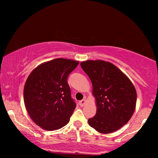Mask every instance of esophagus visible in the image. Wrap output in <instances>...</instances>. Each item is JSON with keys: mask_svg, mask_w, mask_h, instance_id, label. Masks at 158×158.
Returning <instances> with one entry per match:
<instances>
[{"mask_svg": "<svg viewBox=\"0 0 158 158\" xmlns=\"http://www.w3.org/2000/svg\"><path fill=\"white\" fill-rule=\"evenodd\" d=\"M85 103H86V100H85V98L83 99V100H81V101H79V104H80V106H81V107H83V106L85 104Z\"/></svg>", "mask_w": 158, "mask_h": 158, "instance_id": "34e87169", "label": "esophagus"}]
</instances>
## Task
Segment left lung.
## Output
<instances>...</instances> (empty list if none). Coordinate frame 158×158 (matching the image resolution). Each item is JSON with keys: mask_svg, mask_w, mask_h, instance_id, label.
<instances>
[{"mask_svg": "<svg viewBox=\"0 0 158 158\" xmlns=\"http://www.w3.org/2000/svg\"><path fill=\"white\" fill-rule=\"evenodd\" d=\"M81 66L93 85L96 114L88 124L98 132H114L132 116L137 92L129 77L117 67L103 60H86Z\"/></svg>", "mask_w": 158, "mask_h": 158, "instance_id": "1", "label": "left lung"}]
</instances>
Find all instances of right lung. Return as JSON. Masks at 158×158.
<instances>
[{
  "mask_svg": "<svg viewBox=\"0 0 158 158\" xmlns=\"http://www.w3.org/2000/svg\"><path fill=\"white\" fill-rule=\"evenodd\" d=\"M79 62L57 58L32 70L23 88V101L32 121L44 130L68 124L76 107L67 79Z\"/></svg>",
  "mask_w": 158,
  "mask_h": 158,
  "instance_id": "1",
  "label": "right lung"
}]
</instances>
